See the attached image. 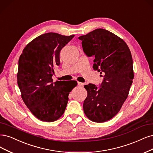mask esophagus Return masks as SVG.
Listing matches in <instances>:
<instances>
[{
	"label": "esophagus",
	"mask_w": 153,
	"mask_h": 153,
	"mask_svg": "<svg viewBox=\"0 0 153 153\" xmlns=\"http://www.w3.org/2000/svg\"><path fill=\"white\" fill-rule=\"evenodd\" d=\"M78 85L79 86H80V87H83V86H84V83H82V82H78Z\"/></svg>",
	"instance_id": "obj_1"
}]
</instances>
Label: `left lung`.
Returning <instances> with one entry per match:
<instances>
[{
	"mask_svg": "<svg viewBox=\"0 0 153 153\" xmlns=\"http://www.w3.org/2000/svg\"><path fill=\"white\" fill-rule=\"evenodd\" d=\"M78 39L85 54L94 57L93 68L104 78L99 89L91 83L84 85L87 96L83 111L92 122H105L120 111L128 97L134 77L131 52L123 39L105 29Z\"/></svg>",
	"mask_w": 153,
	"mask_h": 153,
	"instance_id": "8db88e82",
	"label": "left lung"
}]
</instances>
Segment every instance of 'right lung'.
Segmentation results:
<instances>
[{"label": "right lung", "instance_id": "1", "mask_svg": "<svg viewBox=\"0 0 153 153\" xmlns=\"http://www.w3.org/2000/svg\"><path fill=\"white\" fill-rule=\"evenodd\" d=\"M74 36L42 34L26 45L19 57L17 80L22 98L31 113L43 122H52L61 117L70 92L77 85L74 80L54 83L52 78L54 67L60 65L61 50Z\"/></svg>", "mask_w": 153, "mask_h": 153}]
</instances>
